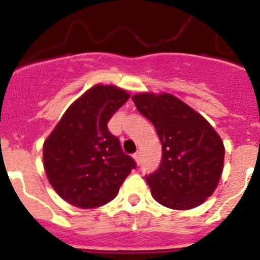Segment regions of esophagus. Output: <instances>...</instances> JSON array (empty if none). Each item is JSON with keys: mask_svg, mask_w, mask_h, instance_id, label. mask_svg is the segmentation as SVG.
<instances>
[{"mask_svg": "<svg viewBox=\"0 0 260 260\" xmlns=\"http://www.w3.org/2000/svg\"><path fill=\"white\" fill-rule=\"evenodd\" d=\"M134 158H135V161H137V164H141V152H135Z\"/></svg>", "mask_w": 260, "mask_h": 260, "instance_id": "esophagus-1", "label": "esophagus"}]
</instances>
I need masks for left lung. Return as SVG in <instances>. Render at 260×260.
Here are the masks:
<instances>
[{
    "mask_svg": "<svg viewBox=\"0 0 260 260\" xmlns=\"http://www.w3.org/2000/svg\"><path fill=\"white\" fill-rule=\"evenodd\" d=\"M137 109L153 123L161 142L160 165L146 176L156 202L190 210L215 191L224 165V144L212 126L169 93L133 96Z\"/></svg>",
    "mask_w": 260,
    "mask_h": 260,
    "instance_id": "8db88e82",
    "label": "left lung"
}]
</instances>
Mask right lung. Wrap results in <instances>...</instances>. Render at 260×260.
<instances>
[{
  "instance_id": "add662e5",
  "label": "right lung",
  "mask_w": 260,
  "mask_h": 260,
  "mask_svg": "<svg viewBox=\"0 0 260 260\" xmlns=\"http://www.w3.org/2000/svg\"><path fill=\"white\" fill-rule=\"evenodd\" d=\"M113 86H95L69 107L43 147L53 189L75 207L95 208L117 195L137 162L108 122L128 100Z\"/></svg>"
}]
</instances>
